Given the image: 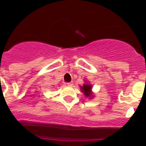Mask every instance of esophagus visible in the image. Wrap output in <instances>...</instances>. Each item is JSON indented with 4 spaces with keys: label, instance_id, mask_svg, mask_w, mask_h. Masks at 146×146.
I'll list each match as a JSON object with an SVG mask.
<instances>
[{
    "label": "esophagus",
    "instance_id": "34e87169",
    "mask_svg": "<svg viewBox=\"0 0 146 146\" xmlns=\"http://www.w3.org/2000/svg\"><path fill=\"white\" fill-rule=\"evenodd\" d=\"M73 84H74V83H73V82H67V85H68V86H73Z\"/></svg>",
    "mask_w": 146,
    "mask_h": 146
}]
</instances>
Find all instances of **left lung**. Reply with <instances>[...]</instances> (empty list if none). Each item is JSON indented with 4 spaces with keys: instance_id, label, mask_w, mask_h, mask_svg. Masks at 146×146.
Returning a JSON list of instances; mask_svg holds the SVG:
<instances>
[{
    "instance_id": "8db88e82",
    "label": "left lung",
    "mask_w": 146,
    "mask_h": 146,
    "mask_svg": "<svg viewBox=\"0 0 146 146\" xmlns=\"http://www.w3.org/2000/svg\"><path fill=\"white\" fill-rule=\"evenodd\" d=\"M84 81L86 83H84L82 86H80L81 91L82 92L83 95H85L86 97L90 99H93V97H94V94L92 91V85L90 84L88 81Z\"/></svg>"
}]
</instances>
